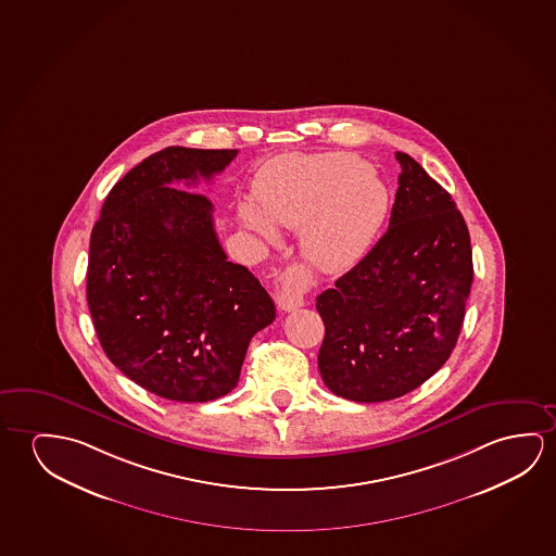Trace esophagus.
Segmentation results:
<instances>
[{
  "mask_svg": "<svg viewBox=\"0 0 556 556\" xmlns=\"http://www.w3.org/2000/svg\"><path fill=\"white\" fill-rule=\"evenodd\" d=\"M309 275L302 265H289L281 275H279V287H277V304L285 312L304 306V294L308 291Z\"/></svg>",
  "mask_w": 556,
  "mask_h": 556,
  "instance_id": "1",
  "label": "esophagus"
}]
</instances>
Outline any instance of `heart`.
Masks as SVG:
<instances>
[{"label": "heart", "mask_w": 556, "mask_h": 556, "mask_svg": "<svg viewBox=\"0 0 556 556\" xmlns=\"http://www.w3.org/2000/svg\"><path fill=\"white\" fill-rule=\"evenodd\" d=\"M257 212L240 207L248 231L274 242L300 231L302 256L321 274L339 275L368 256L391 212V192L366 160L346 152L287 155L254 185Z\"/></svg>", "instance_id": "b5f03b06"}]
</instances>
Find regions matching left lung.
<instances>
[{"label":"left lung","instance_id":"8db88e82","mask_svg":"<svg viewBox=\"0 0 556 556\" xmlns=\"http://www.w3.org/2000/svg\"><path fill=\"white\" fill-rule=\"evenodd\" d=\"M389 229L317 296V366L331 393L383 402L437 374L460 334L473 281L470 232L453 197L408 154Z\"/></svg>","mask_w":556,"mask_h":556}]
</instances>
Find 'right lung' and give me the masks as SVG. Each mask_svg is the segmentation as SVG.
Masks as SVG:
<instances>
[{"label":"right lung","mask_w":556,"mask_h":556,"mask_svg":"<svg viewBox=\"0 0 556 556\" xmlns=\"http://www.w3.org/2000/svg\"><path fill=\"white\" fill-rule=\"evenodd\" d=\"M237 154L169 146L146 157L112 188L90 237L86 300L103 352L167 401L231 393L252 337L275 319L271 296L223 252L210 198L187 190Z\"/></svg>","instance_id":"add662e5"}]
</instances>
